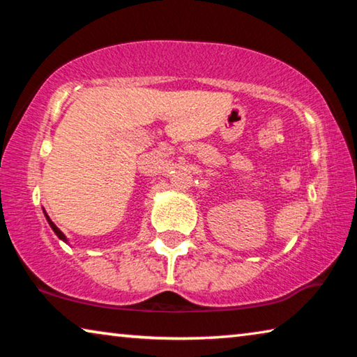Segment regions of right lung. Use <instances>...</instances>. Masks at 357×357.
<instances>
[{
	"instance_id": "right-lung-1",
	"label": "right lung",
	"mask_w": 357,
	"mask_h": 357,
	"mask_svg": "<svg viewBox=\"0 0 357 357\" xmlns=\"http://www.w3.org/2000/svg\"><path fill=\"white\" fill-rule=\"evenodd\" d=\"M45 217H47V220H48V223H50V227H52V229H53V231H55L56 233V236L59 238V239H63L64 241V243H66V241H68V239H66V236H64V234L61 233V229H59L56 225H55V223H53L52 220H50V217H48L47 214H45Z\"/></svg>"
}]
</instances>
